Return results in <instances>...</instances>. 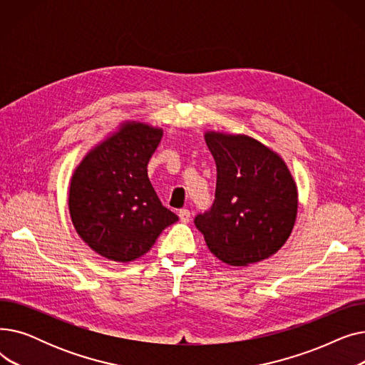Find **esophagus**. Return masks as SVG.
<instances>
[{"instance_id": "esophagus-1", "label": "esophagus", "mask_w": 365, "mask_h": 365, "mask_svg": "<svg viewBox=\"0 0 365 365\" xmlns=\"http://www.w3.org/2000/svg\"><path fill=\"white\" fill-rule=\"evenodd\" d=\"M179 219H180V222L187 223L190 220V212H189V210H186V208L179 210Z\"/></svg>"}]
</instances>
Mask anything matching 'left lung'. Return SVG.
<instances>
[{"instance_id": "1", "label": "left lung", "mask_w": 365, "mask_h": 365, "mask_svg": "<svg viewBox=\"0 0 365 365\" xmlns=\"http://www.w3.org/2000/svg\"><path fill=\"white\" fill-rule=\"evenodd\" d=\"M217 168L215 201L194 219L217 259L245 266L275 255L290 237L297 189L285 163L248 136L210 131Z\"/></svg>"}]
</instances>
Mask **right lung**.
<instances>
[{
    "instance_id": "right-lung-1",
    "label": "right lung",
    "mask_w": 365,
    "mask_h": 365,
    "mask_svg": "<svg viewBox=\"0 0 365 365\" xmlns=\"http://www.w3.org/2000/svg\"><path fill=\"white\" fill-rule=\"evenodd\" d=\"M163 138L160 128L127 123L76 167L69 212L78 235L115 262L148 253L179 217L165 208L148 178V163Z\"/></svg>"
}]
</instances>
